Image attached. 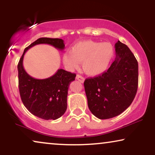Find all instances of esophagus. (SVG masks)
Wrapping results in <instances>:
<instances>
[{
    "instance_id": "1",
    "label": "esophagus",
    "mask_w": 155,
    "mask_h": 155,
    "mask_svg": "<svg viewBox=\"0 0 155 155\" xmlns=\"http://www.w3.org/2000/svg\"><path fill=\"white\" fill-rule=\"evenodd\" d=\"M76 79H77L78 81L83 83L84 82V78L82 77V76L80 75H77V76H76Z\"/></svg>"
}]
</instances>
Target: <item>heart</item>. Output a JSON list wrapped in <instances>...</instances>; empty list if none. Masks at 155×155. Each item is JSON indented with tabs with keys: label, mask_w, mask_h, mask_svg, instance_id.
Wrapping results in <instances>:
<instances>
[{
	"label": "heart",
	"mask_w": 155,
	"mask_h": 155,
	"mask_svg": "<svg viewBox=\"0 0 155 155\" xmlns=\"http://www.w3.org/2000/svg\"><path fill=\"white\" fill-rule=\"evenodd\" d=\"M115 56V48L110 42L84 40L75 43L70 53L65 54L63 61L67 68L72 70L82 63L84 72L91 76L101 75L110 67Z\"/></svg>",
	"instance_id": "heart-1"
}]
</instances>
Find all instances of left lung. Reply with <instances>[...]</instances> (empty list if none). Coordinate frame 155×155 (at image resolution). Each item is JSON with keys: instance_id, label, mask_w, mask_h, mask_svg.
<instances>
[{"instance_id": "8db88e82", "label": "left lung", "mask_w": 155, "mask_h": 155, "mask_svg": "<svg viewBox=\"0 0 155 155\" xmlns=\"http://www.w3.org/2000/svg\"><path fill=\"white\" fill-rule=\"evenodd\" d=\"M115 48L116 57L108 70L84 82L89 108L101 120L120 115L131 104L137 92V60L120 40Z\"/></svg>"}]
</instances>
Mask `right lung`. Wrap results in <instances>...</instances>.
I'll return each mask as SVG.
<instances>
[{"label": "right lung", "mask_w": 155, "mask_h": 155, "mask_svg": "<svg viewBox=\"0 0 155 155\" xmlns=\"http://www.w3.org/2000/svg\"><path fill=\"white\" fill-rule=\"evenodd\" d=\"M39 44L50 45L61 51L65 48L62 39L50 38H40L25 48L17 66L20 96L24 106L33 115L43 120H55L66 110L68 89L76 75L59 69L54 75L45 79H35L29 75L24 68V54Z\"/></svg>", "instance_id": "add662e5"}]
</instances>
